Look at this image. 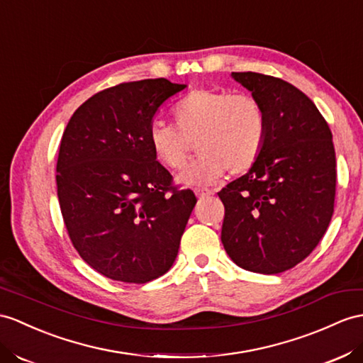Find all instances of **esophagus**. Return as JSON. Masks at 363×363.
I'll list each match as a JSON object with an SVG mask.
<instances>
[{
  "instance_id": "34e87169",
  "label": "esophagus",
  "mask_w": 363,
  "mask_h": 363,
  "mask_svg": "<svg viewBox=\"0 0 363 363\" xmlns=\"http://www.w3.org/2000/svg\"><path fill=\"white\" fill-rule=\"evenodd\" d=\"M194 191H196L197 196L201 197V199H203V197H208V196H211V194H212V191L208 189V188H196Z\"/></svg>"
}]
</instances>
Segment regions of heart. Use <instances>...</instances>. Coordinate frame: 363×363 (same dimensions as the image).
I'll list each match as a JSON object with an SVG mask.
<instances>
[{
    "instance_id": "obj_1",
    "label": "heart",
    "mask_w": 363,
    "mask_h": 363,
    "mask_svg": "<svg viewBox=\"0 0 363 363\" xmlns=\"http://www.w3.org/2000/svg\"><path fill=\"white\" fill-rule=\"evenodd\" d=\"M172 125L154 121L147 143L167 169H180L188 160L191 143L200 152L179 180L186 184H209L229 167L243 174L262 154L268 132V117L262 103L248 94L196 89L171 109Z\"/></svg>"
}]
</instances>
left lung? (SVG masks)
Masks as SVG:
<instances>
[{"label":"left lung","mask_w":363,"mask_h":363,"mask_svg":"<svg viewBox=\"0 0 363 363\" xmlns=\"http://www.w3.org/2000/svg\"><path fill=\"white\" fill-rule=\"evenodd\" d=\"M264 108L268 132L259 160L218 192L222 243L243 269L279 274L319 245L335 199L333 134L311 99L285 79L233 72Z\"/></svg>","instance_id":"8db88e82"}]
</instances>
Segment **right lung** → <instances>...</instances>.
<instances>
[{"instance_id":"1","label":"right lung","mask_w":363,"mask_h":363,"mask_svg":"<svg viewBox=\"0 0 363 363\" xmlns=\"http://www.w3.org/2000/svg\"><path fill=\"white\" fill-rule=\"evenodd\" d=\"M166 78L120 83L70 117L57 162L67 234L91 268L125 284L169 271L197 197L180 189L147 143L160 104L184 89Z\"/></svg>"}]
</instances>
